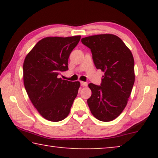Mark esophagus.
Returning a JSON list of instances; mask_svg holds the SVG:
<instances>
[{"label":"esophagus","instance_id":"34e87169","mask_svg":"<svg viewBox=\"0 0 158 158\" xmlns=\"http://www.w3.org/2000/svg\"><path fill=\"white\" fill-rule=\"evenodd\" d=\"M81 85L82 86H87L88 83H86V82H81Z\"/></svg>","mask_w":158,"mask_h":158}]
</instances>
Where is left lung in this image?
<instances>
[{"instance_id":"obj_1","label":"left lung","mask_w":158,"mask_h":158,"mask_svg":"<svg viewBox=\"0 0 158 158\" xmlns=\"http://www.w3.org/2000/svg\"><path fill=\"white\" fill-rule=\"evenodd\" d=\"M81 42L91 51L96 68L104 73L101 85L88 84L92 94L88 105L97 119L110 122L122 114L130 96L135 79L133 55L114 34L87 36Z\"/></svg>"}]
</instances>
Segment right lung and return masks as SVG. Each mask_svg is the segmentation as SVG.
Wrapping results in <instances>:
<instances>
[{
	"instance_id": "1",
	"label": "right lung",
	"mask_w": 158,
	"mask_h": 158,
	"mask_svg": "<svg viewBox=\"0 0 158 158\" xmlns=\"http://www.w3.org/2000/svg\"><path fill=\"white\" fill-rule=\"evenodd\" d=\"M81 36L46 37L36 43L23 65L25 89L34 106L46 119L60 122L68 116L80 82L59 78L68 70V58Z\"/></svg>"
}]
</instances>
